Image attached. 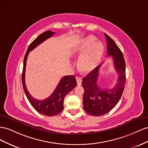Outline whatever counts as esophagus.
I'll use <instances>...</instances> for the list:
<instances>
[{
	"label": "esophagus",
	"mask_w": 148,
	"mask_h": 148,
	"mask_svg": "<svg viewBox=\"0 0 148 148\" xmlns=\"http://www.w3.org/2000/svg\"><path fill=\"white\" fill-rule=\"evenodd\" d=\"M76 81H77V84L78 86H81L82 84V79L81 77H76Z\"/></svg>",
	"instance_id": "1"
}]
</instances>
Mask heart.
Segmentation results:
<instances>
[{"label":"heart","instance_id":"heart-1","mask_svg":"<svg viewBox=\"0 0 148 148\" xmlns=\"http://www.w3.org/2000/svg\"><path fill=\"white\" fill-rule=\"evenodd\" d=\"M96 38L89 35L79 42L72 51L74 56H80L79 68L84 73H89L98 66L103 54L102 42L95 41Z\"/></svg>","mask_w":148,"mask_h":148}]
</instances>
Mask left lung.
<instances>
[{"mask_svg": "<svg viewBox=\"0 0 148 148\" xmlns=\"http://www.w3.org/2000/svg\"><path fill=\"white\" fill-rule=\"evenodd\" d=\"M107 43V55L112 56L118 76L115 86L110 89H102L97 84L102 64L82 79L84 88V109L88 114L98 116L108 113L119 102L126 82L125 61L119 46L110 37L105 33Z\"/></svg>", "mask_w": 148, "mask_h": 148, "instance_id": "obj_1", "label": "left lung"}]
</instances>
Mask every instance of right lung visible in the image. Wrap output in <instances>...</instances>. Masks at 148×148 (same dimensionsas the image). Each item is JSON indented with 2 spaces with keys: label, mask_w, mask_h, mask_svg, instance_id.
I'll list each match as a JSON object with an SVG mask.
<instances>
[{
  "label": "right lung",
  "mask_w": 148,
  "mask_h": 148,
  "mask_svg": "<svg viewBox=\"0 0 148 148\" xmlns=\"http://www.w3.org/2000/svg\"><path fill=\"white\" fill-rule=\"evenodd\" d=\"M54 34V32L51 30L46 31L41 33L29 45L24 58L22 75L23 90L29 103L38 112L42 114V115L48 116L56 115L62 112L63 108H64L63 102H64V99L66 95L77 86L76 79H75L74 75H65L60 80V82H59L55 90L53 92V94L48 98L42 100H37L32 97V96L29 94L27 90L26 85H25V66H26L27 60L29 52L35 49L37 46L43 43L44 41L51 37Z\"/></svg>",
  "instance_id": "right-lung-1"
}]
</instances>
